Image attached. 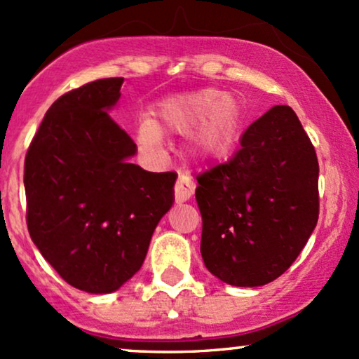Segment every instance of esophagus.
<instances>
[{"label":"esophagus","mask_w":359,"mask_h":359,"mask_svg":"<svg viewBox=\"0 0 359 359\" xmlns=\"http://www.w3.org/2000/svg\"><path fill=\"white\" fill-rule=\"evenodd\" d=\"M175 201L177 203H185V201H189L192 197L194 191H196V184H194V180L191 179L189 175L185 174H180L179 179H177L175 182Z\"/></svg>","instance_id":"34e87169"}]
</instances>
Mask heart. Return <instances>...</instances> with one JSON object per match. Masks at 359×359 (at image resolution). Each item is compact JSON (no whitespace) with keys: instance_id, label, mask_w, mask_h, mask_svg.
<instances>
[{"instance_id":"b5f03b06","label":"heart","mask_w":359,"mask_h":359,"mask_svg":"<svg viewBox=\"0 0 359 359\" xmlns=\"http://www.w3.org/2000/svg\"><path fill=\"white\" fill-rule=\"evenodd\" d=\"M162 125L172 131L189 133L201 125L194 137V154L199 158L221 156L233 142L240 125L238 106L217 89H201L168 100L160 111ZM143 148H155L162 133L151 121L142 123L137 135Z\"/></svg>"}]
</instances>
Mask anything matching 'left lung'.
I'll return each mask as SVG.
<instances>
[{"label": "left lung", "mask_w": 359, "mask_h": 359, "mask_svg": "<svg viewBox=\"0 0 359 359\" xmlns=\"http://www.w3.org/2000/svg\"><path fill=\"white\" fill-rule=\"evenodd\" d=\"M201 255L234 287L273 282L295 262L319 217V162L290 106L251 123L229 162L197 175Z\"/></svg>", "instance_id": "left-lung-1"}]
</instances>
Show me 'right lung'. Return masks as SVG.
<instances>
[{"mask_svg":"<svg viewBox=\"0 0 359 359\" xmlns=\"http://www.w3.org/2000/svg\"><path fill=\"white\" fill-rule=\"evenodd\" d=\"M123 77L65 93L48 108L25 156L27 224L69 285L118 290L142 269L156 224L174 204V172L130 163L137 145L109 111Z\"/></svg>","mask_w":359,"mask_h":359,"instance_id":"right-lung-1","label":"right lung"}]
</instances>
